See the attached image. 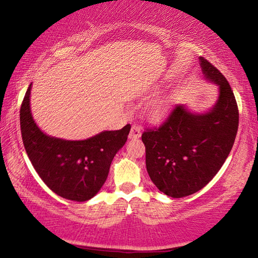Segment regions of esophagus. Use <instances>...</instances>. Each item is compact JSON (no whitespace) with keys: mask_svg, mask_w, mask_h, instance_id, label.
<instances>
[{"mask_svg":"<svg viewBox=\"0 0 258 258\" xmlns=\"http://www.w3.org/2000/svg\"><path fill=\"white\" fill-rule=\"evenodd\" d=\"M141 133H142V128L138 125H133L132 127H131V132L128 134V138L130 139H139L140 137H141Z\"/></svg>","mask_w":258,"mask_h":258,"instance_id":"1","label":"esophagus"}]
</instances>
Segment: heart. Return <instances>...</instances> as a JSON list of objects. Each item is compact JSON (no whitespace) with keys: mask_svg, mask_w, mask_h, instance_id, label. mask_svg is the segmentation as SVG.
I'll list each match as a JSON object with an SVG mask.
<instances>
[{"mask_svg":"<svg viewBox=\"0 0 258 258\" xmlns=\"http://www.w3.org/2000/svg\"><path fill=\"white\" fill-rule=\"evenodd\" d=\"M166 106V101L164 100H158V101H156L154 104H152L151 108H150V115L152 117H158L161 115V112L164 111Z\"/></svg>","mask_w":258,"mask_h":258,"instance_id":"obj_1","label":"heart"}]
</instances>
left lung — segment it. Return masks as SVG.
I'll return each mask as SVG.
<instances>
[{
  "instance_id": "left-lung-1",
  "label": "left lung",
  "mask_w": 258,
  "mask_h": 258,
  "mask_svg": "<svg viewBox=\"0 0 258 258\" xmlns=\"http://www.w3.org/2000/svg\"><path fill=\"white\" fill-rule=\"evenodd\" d=\"M200 64L220 95L206 113H192L176 104L163 123L142 133L147 171L154 184L172 198L190 196L212 181L232 149L239 110L226 78L204 56Z\"/></svg>"
}]
</instances>
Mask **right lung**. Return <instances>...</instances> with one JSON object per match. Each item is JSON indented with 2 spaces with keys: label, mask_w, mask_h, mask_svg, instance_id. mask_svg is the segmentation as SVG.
<instances>
[{
  "label": "right lung",
  "mask_w": 258,
  "mask_h": 258,
  "mask_svg": "<svg viewBox=\"0 0 258 258\" xmlns=\"http://www.w3.org/2000/svg\"><path fill=\"white\" fill-rule=\"evenodd\" d=\"M29 85L20 107V130L25 150L35 171L50 189L73 202H86L98 194L109 168L125 145L131 125L104 131L83 141L49 137L37 127L29 108Z\"/></svg>",
  "instance_id": "add662e5"
}]
</instances>
